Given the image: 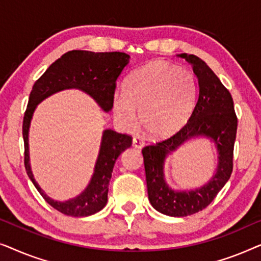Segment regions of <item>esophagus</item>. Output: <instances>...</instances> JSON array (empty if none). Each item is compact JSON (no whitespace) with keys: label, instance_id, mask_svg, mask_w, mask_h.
Here are the masks:
<instances>
[{"label":"esophagus","instance_id":"34e87169","mask_svg":"<svg viewBox=\"0 0 261 261\" xmlns=\"http://www.w3.org/2000/svg\"><path fill=\"white\" fill-rule=\"evenodd\" d=\"M144 141L139 138H133V147L135 148H142L144 147Z\"/></svg>","mask_w":261,"mask_h":261}]
</instances>
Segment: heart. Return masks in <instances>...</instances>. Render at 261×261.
<instances>
[{"instance_id":"1","label":"heart","mask_w":261,"mask_h":261,"mask_svg":"<svg viewBox=\"0 0 261 261\" xmlns=\"http://www.w3.org/2000/svg\"><path fill=\"white\" fill-rule=\"evenodd\" d=\"M195 96L190 71L166 62H152L128 76L123 92L113 96V112L124 128L137 123L139 112V121L149 137L167 139L190 119Z\"/></svg>"}]
</instances>
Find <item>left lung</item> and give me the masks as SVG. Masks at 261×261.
<instances>
[{"instance_id": "obj_1", "label": "left lung", "mask_w": 261, "mask_h": 261, "mask_svg": "<svg viewBox=\"0 0 261 261\" xmlns=\"http://www.w3.org/2000/svg\"><path fill=\"white\" fill-rule=\"evenodd\" d=\"M177 57L191 64L197 77V101L188 123L166 140L146 146L144 155L148 199L155 210L167 216L183 217L201 212L214 201L230 178L238 119L230 92L201 58L181 53ZM205 137L216 145L218 166L208 184L191 191H173L165 179L167 156L190 138Z\"/></svg>"}]
</instances>
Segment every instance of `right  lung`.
<instances>
[{
	"label": "right lung",
	"mask_w": 261,
	"mask_h": 261,
	"mask_svg": "<svg viewBox=\"0 0 261 261\" xmlns=\"http://www.w3.org/2000/svg\"><path fill=\"white\" fill-rule=\"evenodd\" d=\"M129 58L123 52L95 53L74 49L57 59L32 88L22 124L24 167L32 183L45 201L64 215L90 216L105 208L108 201V185L114 165L121 153L130 147L132 138L113 129L103 130L94 173L88 187L76 197L64 202L55 201L39 187L31 169L28 134L34 110L39 103L53 94L67 89H78L94 98L103 112L109 113L113 108L116 81L124 66L129 63Z\"/></svg>",
	"instance_id": "1"
}]
</instances>
